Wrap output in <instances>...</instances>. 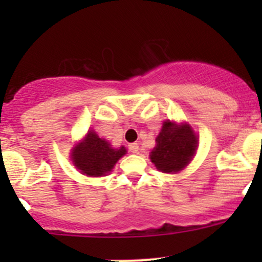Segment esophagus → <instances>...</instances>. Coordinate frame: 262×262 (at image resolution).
<instances>
[{
  "label": "esophagus",
  "instance_id": "esophagus-1",
  "mask_svg": "<svg viewBox=\"0 0 262 262\" xmlns=\"http://www.w3.org/2000/svg\"><path fill=\"white\" fill-rule=\"evenodd\" d=\"M128 148H129V152L137 153V152H138V149H139V146H138V143H130L128 146Z\"/></svg>",
  "mask_w": 262,
  "mask_h": 262
}]
</instances>
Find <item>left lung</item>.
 Listing matches in <instances>:
<instances>
[{
	"mask_svg": "<svg viewBox=\"0 0 262 262\" xmlns=\"http://www.w3.org/2000/svg\"><path fill=\"white\" fill-rule=\"evenodd\" d=\"M196 136L189 125L163 123L150 152V161L162 172H178L189 165L196 149Z\"/></svg>",
	"mask_w": 262,
	"mask_h": 262,
	"instance_id": "obj_1",
	"label": "left lung"
}]
</instances>
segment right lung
I'll list each match as a JSON object with an SVG mask.
<instances>
[{
    "label": "right lung",
    "instance_id": "obj_1",
    "mask_svg": "<svg viewBox=\"0 0 262 262\" xmlns=\"http://www.w3.org/2000/svg\"><path fill=\"white\" fill-rule=\"evenodd\" d=\"M126 153L124 147L113 148L109 142L99 138L94 130L89 132L82 143L72 152L73 165L87 176H102L113 170L120 157Z\"/></svg>",
    "mask_w": 262,
    "mask_h": 262
}]
</instances>
